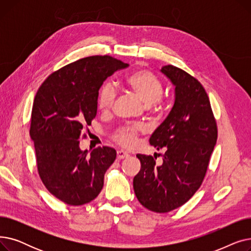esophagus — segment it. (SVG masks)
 I'll list each match as a JSON object with an SVG mask.
<instances>
[{"label": "esophagus", "instance_id": "obj_1", "mask_svg": "<svg viewBox=\"0 0 251 251\" xmlns=\"http://www.w3.org/2000/svg\"><path fill=\"white\" fill-rule=\"evenodd\" d=\"M129 156V154L124 151H117V159L118 160H123V159H127V157Z\"/></svg>", "mask_w": 251, "mask_h": 251}]
</instances>
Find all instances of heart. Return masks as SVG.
<instances>
[{"label": "heart", "instance_id": "b5f03b06", "mask_svg": "<svg viewBox=\"0 0 251 251\" xmlns=\"http://www.w3.org/2000/svg\"><path fill=\"white\" fill-rule=\"evenodd\" d=\"M125 86L144 104L154 111H159L163 105L164 85L161 79L148 69L137 70L131 73L125 80ZM116 89L112 83H104L98 96V108L101 112H110L116 100ZM143 132L140 125H126L117 129L113 140L125 149L135 146L138 136Z\"/></svg>", "mask_w": 251, "mask_h": 251}]
</instances>
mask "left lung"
I'll return each mask as SVG.
<instances>
[{
    "label": "left lung",
    "instance_id": "obj_1",
    "mask_svg": "<svg viewBox=\"0 0 251 251\" xmlns=\"http://www.w3.org/2000/svg\"><path fill=\"white\" fill-rule=\"evenodd\" d=\"M161 71L175 85V102L150 143L166 151L162 164H156L155 156L136 155L141 169L133 179V188L144 207L163 214L187 202L201 187L218 127L206 91L196 78L173 65Z\"/></svg>",
    "mask_w": 251,
    "mask_h": 251
}]
</instances>
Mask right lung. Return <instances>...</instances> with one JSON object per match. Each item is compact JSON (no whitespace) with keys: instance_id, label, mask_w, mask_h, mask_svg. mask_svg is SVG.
<instances>
[{"instance_id":"add662e5","label":"right lung","mask_w":251,"mask_h":251,"mask_svg":"<svg viewBox=\"0 0 251 251\" xmlns=\"http://www.w3.org/2000/svg\"><path fill=\"white\" fill-rule=\"evenodd\" d=\"M128 66L107 55L86 57L51 73L36 92L29 134L37 172L48 191L69 205L94 201L116 159V151L109 147L87 155L78 139L97 116L103 81Z\"/></svg>"}]
</instances>
